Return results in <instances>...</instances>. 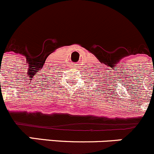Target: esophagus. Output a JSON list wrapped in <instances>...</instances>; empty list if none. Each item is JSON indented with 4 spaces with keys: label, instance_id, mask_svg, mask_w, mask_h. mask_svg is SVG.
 Returning <instances> with one entry per match:
<instances>
[{
    "label": "esophagus",
    "instance_id": "34e87169",
    "mask_svg": "<svg viewBox=\"0 0 154 154\" xmlns=\"http://www.w3.org/2000/svg\"><path fill=\"white\" fill-rule=\"evenodd\" d=\"M77 64H75V65H73L72 67H74V66H77Z\"/></svg>",
    "mask_w": 154,
    "mask_h": 154
}]
</instances>
